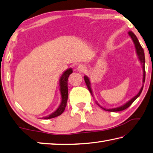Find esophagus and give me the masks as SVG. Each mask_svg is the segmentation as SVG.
I'll list each match as a JSON object with an SVG mask.
<instances>
[{
    "mask_svg": "<svg viewBox=\"0 0 153 153\" xmlns=\"http://www.w3.org/2000/svg\"><path fill=\"white\" fill-rule=\"evenodd\" d=\"M85 70H86V66L84 64H79L78 67H77V71L80 72H83Z\"/></svg>",
    "mask_w": 153,
    "mask_h": 153,
    "instance_id": "34e87169",
    "label": "esophagus"
}]
</instances>
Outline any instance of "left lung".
Returning a JSON list of instances; mask_svg holds the SVG:
<instances>
[{"label": "left lung", "instance_id": "obj_1", "mask_svg": "<svg viewBox=\"0 0 153 153\" xmlns=\"http://www.w3.org/2000/svg\"><path fill=\"white\" fill-rule=\"evenodd\" d=\"M128 35H129L130 37H131V39L134 42V46H135V50H136V54H137L138 56V60L140 62V63L142 66V68H143V83L144 82V81H145V57H144V50L143 48H142V46L140 44V43L138 42V39H137V37L135 36V34L133 33L132 31H128ZM84 79H85V83L87 85V87L88 88V89L91 93V94L93 97V91H92V89L91 87V82H90V79L89 77L87 76H84ZM143 87L144 85L143 84V86L140 88V91H139V92L136 94L134 97H132L131 100H130L128 101H127L126 103H125L124 105H122L121 106H119V107H117V108H103L101 105H100V104H99L98 102H96L97 103V105L100 107L101 108H102L103 109H104L105 111H123L124 110V109H127L128 107H130L131 105V104H132L134 101L136 99H137L140 95L142 93V91L143 89Z\"/></svg>", "mask_w": 153, "mask_h": 153}]
</instances>
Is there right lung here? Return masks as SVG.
<instances>
[{
	"mask_svg": "<svg viewBox=\"0 0 153 153\" xmlns=\"http://www.w3.org/2000/svg\"><path fill=\"white\" fill-rule=\"evenodd\" d=\"M72 73V68H70L66 70L61 75L60 81H59V85H60V91L61 95V103L58 108L55 111L50 114L49 116L43 117L42 118L44 120L51 119L60 116L63 113L66 106L67 100H68V79L69 75Z\"/></svg>",
	"mask_w": 153,
	"mask_h": 153,
	"instance_id": "obj_1",
	"label": "right lung"
}]
</instances>
